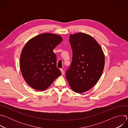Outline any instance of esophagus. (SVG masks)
<instances>
[{
    "instance_id": "obj_1",
    "label": "esophagus",
    "mask_w": 128,
    "mask_h": 128,
    "mask_svg": "<svg viewBox=\"0 0 128 128\" xmlns=\"http://www.w3.org/2000/svg\"><path fill=\"white\" fill-rule=\"evenodd\" d=\"M60 70L61 71V73H62V74L63 75L64 74V70L62 69H60Z\"/></svg>"
}]
</instances>
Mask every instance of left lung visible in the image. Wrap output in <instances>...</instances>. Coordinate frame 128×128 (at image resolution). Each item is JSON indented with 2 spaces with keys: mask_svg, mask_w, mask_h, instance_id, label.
Here are the masks:
<instances>
[{
  "mask_svg": "<svg viewBox=\"0 0 128 128\" xmlns=\"http://www.w3.org/2000/svg\"><path fill=\"white\" fill-rule=\"evenodd\" d=\"M69 42L72 60L66 78L74 92L82 93L92 88L100 79L104 67V54L97 42L84 33L70 34Z\"/></svg>",
  "mask_w": 128,
  "mask_h": 128,
  "instance_id": "obj_1",
  "label": "left lung"
}]
</instances>
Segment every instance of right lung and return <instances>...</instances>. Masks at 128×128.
Returning <instances> with one entry per match:
<instances>
[{
	"label": "right lung",
	"mask_w": 128,
	"mask_h": 128,
	"mask_svg": "<svg viewBox=\"0 0 128 128\" xmlns=\"http://www.w3.org/2000/svg\"><path fill=\"white\" fill-rule=\"evenodd\" d=\"M62 40L59 35L44 33L30 39L24 46L20 69L25 82L33 88L44 90L61 75L53 50Z\"/></svg>",
	"instance_id": "right-lung-1"
}]
</instances>
